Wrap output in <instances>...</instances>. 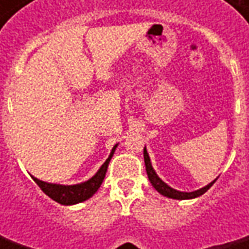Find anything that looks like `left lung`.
<instances>
[{"instance_id": "left-lung-1", "label": "left lung", "mask_w": 249, "mask_h": 249, "mask_svg": "<svg viewBox=\"0 0 249 249\" xmlns=\"http://www.w3.org/2000/svg\"><path fill=\"white\" fill-rule=\"evenodd\" d=\"M144 162H145V170H147V175H148V178L149 181H151V184H152V187L158 191L159 194H162L163 196H167V198H172V199H193V198H196V196L205 194L206 191L216 181L215 178L209 184H206L205 187H202L199 190H196V191H190V193L178 191V190H175V188H172L170 186H167L166 183L157 175V172L152 167V163H151V159H149V155L145 147H144Z\"/></svg>"}]
</instances>
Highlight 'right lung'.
Returning <instances> with one entry per match:
<instances>
[{"label": "right lung", "mask_w": 249, "mask_h": 249, "mask_svg": "<svg viewBox=\"0 0 249 249\" xmlns=\"http://www.w3.org/2000/svg\"><path fill=\"white\" fill-rule=\"evenodd\" d=\"M118 147V144L113 145V148L110 151L108 159L102 163V166L98 169V172L94 176L79 183V184H72V186H65V184H55V183H47L43 181L37 177H33V180L38 184V187L43 190L47 196H50L51 199H53L55 202L61 204V205H74V204H80L83 201H87L89 198L94 196L98 188L102 184L107 170H108V165H109L110 159L115 154V149Z\"/></svg>", "instance_id": "1"}]
</instances>
